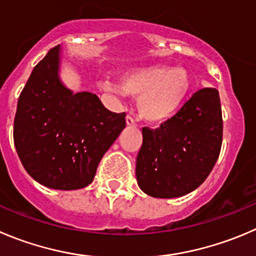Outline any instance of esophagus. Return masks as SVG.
Listing matches in <instances>:
<instances>
[{
	"label": "esophagus",
	"mask_w": 256,
	"mask_h": 256,
	"mask_svg": "<svg viewBox=\"0 0 256 256\" xmlns=\"http://www.w3.org/2000/svg\"><path fill=\"white\" fill-rule=\"evenodd\" d=\"M126 126H136V120L133 116H126Z\"/></svg>",
	"instance_id": "1"
}]
</instances>
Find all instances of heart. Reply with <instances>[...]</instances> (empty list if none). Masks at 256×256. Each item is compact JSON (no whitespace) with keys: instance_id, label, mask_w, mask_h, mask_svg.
<instances>
[{"instance_id":"obj_1","label":"heart","mask_w":256,"mask_h":256,"mask_svg":"<svg viewBox=\"0 0 256 256\" xmlns=\"http://www.w3.org/2000/svg\"><path fill=\"white\" fill-rule=\"evenodd\" d=\"M102 88L109 93L138 98L140 116L150 123L160 124L181 108L191 89V78L184 68L153 65L124 72L120 84L106 82Z\"/></svg>"}]
</instances>
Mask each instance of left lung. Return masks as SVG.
Segmentation results:
<instances>
[{
  "mask_svg": "<svg viewBox=\"0 0 256 256\" xmlns=\"http://www.w3.org/2000/svg\"><path fill=\"white\" fill-rule=\"evenodd\" d=\"M137 156L138 186L157 198L196 190L212 171L222 143V114L215 88L198 90L160 128L142 130Z\"/></svg>",
  "mask_w": 256,
  "mask_h": 256,
  "instance_id": "obj_1",
  "label": "left lung"
}]
</instances>
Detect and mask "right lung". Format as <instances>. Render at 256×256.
I'll return each instance as SVG.
<instances>
[{
    "mask_svg": "<svg viewBox=\"0 0 256 256\" xmlns=\"http://www.w3.org/2000/svg\"><path fill=\"white\" fill-rule=\"evenodd\" d=\"M60 46L34 68L17 103L14 142L26 172L54 190L92 184L104 153L126 126L89 92L72 93L59 78Z\"/></svg>",
    "mask_w": 256,
    "mask_h": 256,
    "instance_id": "right-lung-1",
    "label": "right lung"
}]
</instances>
